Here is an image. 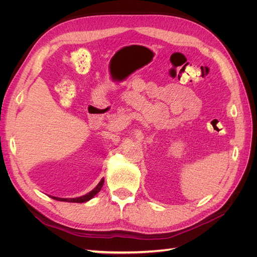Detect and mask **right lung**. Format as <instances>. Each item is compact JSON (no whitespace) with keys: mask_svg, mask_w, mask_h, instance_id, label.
I'll return each instance as SVG.
<instances>
[{"mask_svg":"<svg viewBox=\"0 0 257 257\" xmlns=\"http://www.w3.org/2000/svg\"><path fill=\"white\" fill-rule=\"evenodd\" d=\"M103 184H104V179H102V180L99 181V183L91 192H89L88 194H85V195L80 196V197H76V198H60V197L51 196V198L56 199V200H61V201H67V203H85V201L90 200L91 198H93V197L96 195V194L100 191V189H102Z\"/></svg>","mask_w":257,"mask_h":257,"instance_id":"add662e5","label":"right lung"}]
</instances>
